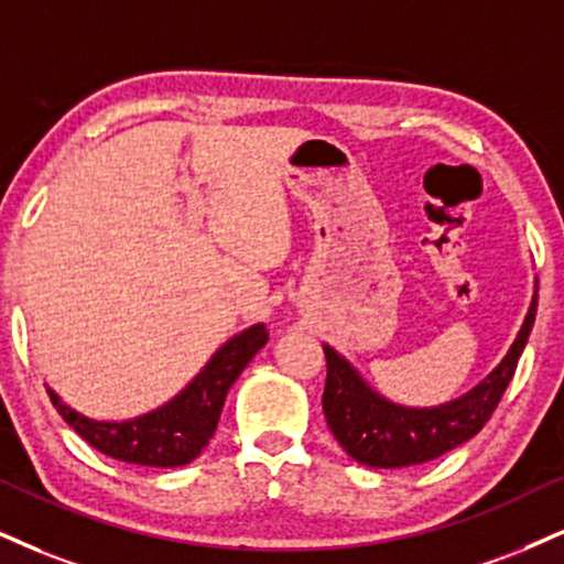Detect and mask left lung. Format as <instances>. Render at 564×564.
Wrapping results in <instances>:
<instances>
[{"label": "left lung", "instance_id": "left-lung-1", "mask_svg": "<svg viewBox=\"0 0 564 564\" xmlns=\"http://www.w3.org/2000/svg\"><path fill=\"white\" fill-rule=\"evenodd\" d=\"M533 318H536V297L516 345L495 368V373L465 398L429 410L402 408L379 398L345 358H339L332 347H324L326 384L322 405L332 434L352 460L371 468H402V465L434 460L444 452L455 449L457 444L476 436L497 410L507 384L516 377Z\"/></svg>", "mask_w": 564, "mask_h": 564}]
</instances>
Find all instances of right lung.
Returning a JSON list of instances; mask_svg holds the SVG:
<instances>
[{
  "mask_svg": "<svg viewBox=\"0 0 564 564\" xmlns=\"http://www.w3.org/2000/svg\"><path fill=\"white\" fill-rule=\"evenodd\" d=\"M267 326H250L242 335L229 339L175 400L133 421H90L62 405L52 389H48V398L67 426L104 455L122 463L151 465V468H177V465L196 460L212 440L229 387L240 377L248 360L267 345Z\"/></svg>",
  "mask_w": 564,
  "mask_h": 564,
  "instance_id": "1",
  "label": "right lung"
}]
</instances>
